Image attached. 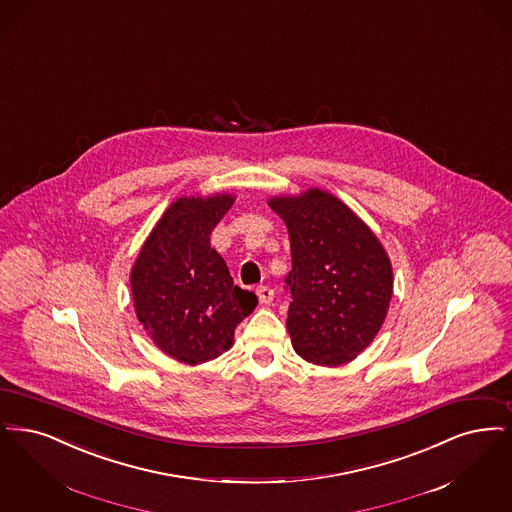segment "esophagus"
I'll list each match as a JSON object with an SVG mask.
<instances>
[{
    "label": "esophagus",
    "mask_w": 512,
    "mask_h": 512,
    "mask_svg": "<svg viewBox=\"0 0 512 512\" xmlns=\"http://www.w3.org/2000/svg\"><path fill=\"white\" fill-rule=\"evenodd\" d=\"M256 294H258V300H260V304H271V300H273V289L271 287H266V285H260L258 289H256Z\"/></svg>",
    "instance_id": "esophagus-1"
}]
</instances>
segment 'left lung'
Segmentation results:
<instances>
[{
    "instance_id": "8db88e82",
    "label": "left lung",
    "mask_w": 512,
    "mask_h": 512,
    "mask_svg": "<svg viewBox=\"0 0 512 512\" xmlns=\"http://www.w3.org/2000/svg\"><path fill=\"white\" fill-rule=\"evenodd\" d=\"M267 204L289 231L292 348L317 365L352 361L373 342L390 306L394 275L384 246L327 191L308 189Z\"/></svg>"
}]
</instances>
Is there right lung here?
Wrapping results in <instances>:
<instances>
[{"label":"right lung","instance_id":"obj_1","mask_svg":"<svg viewBox=\"0 0 512 512\" xmlns=\"http://www.w3.org/2000/svg\"><path fill=\"white\" fill-rule=\"evenodd\" d=\"M235 197H181L141 246L130 285L137 319L156 346L187 365L222 356L258 298L233 283L210 235Z\"/></svg>","mask_w":512,"mask_h":512}]
</instances>
